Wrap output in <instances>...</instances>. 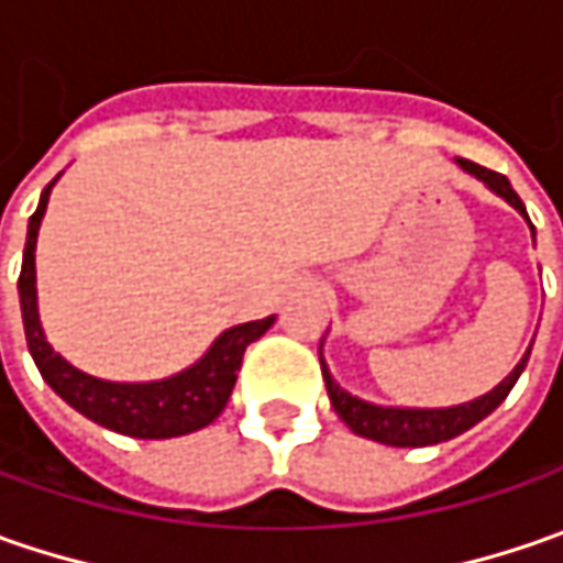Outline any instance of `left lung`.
I'll use <instances>...</instances> for the list:
<instances>
[{
	"mask_svg": "<svg viewBox=\"0 0 563 563\" xmlns=\"http://www.w3.org/2000/svg\"><path fill=\"white\" fill-rule=\"evenodd\" d=\"M457 163H461L464 172L476 175L479 181H486L498 197H505L517 212L527 216L523 200L517 197V190L510 187V181L501 172L483 168V165L470 163V159H457ZM527 222H530V219H527ZM532 238H536V231H532ZM319 360H322V354H319ZM527 360H530V351H527V357L517 363V369H514L498 388H492L488 395L470 400V404H461V407H448V410H398V407H376V404H366V400L347 395L341 385H335V378L329 376L325 363H322V378H325V388H329V398H332L335 413L347 422L357 435L382 444H395V448H422V444L448 442V439L466 432L470 426L486 420L488 413H492L501 400L508 398L514 382L520 378L523 366H527Z\"/></svg>",
	"mask_w": 563,
	"mask_h": 563,
	"instance_id": "left-lung-1",
	"label": "left lung"
}]
</instances>
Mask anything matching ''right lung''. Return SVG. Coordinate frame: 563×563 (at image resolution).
Here are the masks:
<instances>
[{
	"label": "right lung",
	"mask_w": 563,
	"mask_h": 563,
	"mask_svg": "<svg viewBox=\"0 0 563 563\" xmlns=\"http://www.w3.org/2000/svg\"><path fill=\"white\" fill-rule=\"evenodd\" d=\"M53 185L55 181L46 185L36 212L31 216L24 263H21V275H18L24 335H27V347H31V357L40 369V376L46 378L55 395L68 400L77 413H84L87 420L99 422L112 432L131 435V439H175V435H187V432H197V429L209 426L225 410L247 344L269 329L275 316L228 329L206 351L200 363H194L190 369L163 378V382L121 385V382H102V378L80 373L46 344L43 329H40V316H36L33 250H36V231H40V219L46 212V203H49Z\"/></svg>",
	"instance_id": "obj_1"
}]
</instances>
